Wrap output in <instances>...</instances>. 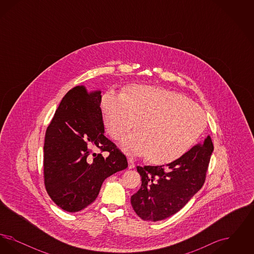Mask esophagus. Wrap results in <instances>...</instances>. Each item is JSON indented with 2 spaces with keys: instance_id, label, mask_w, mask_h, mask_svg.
<instances>
[{
  "instance_id": "34e87169",
  "label": "esophagus",
  "mask_w": 254,
  "mask_h": 254,
  "mask_svg": "<svg viewBox=\"0 0 254 254\" xmlns=\"http://www.w3.org/2000/svg\"><path fill=\"white\" fill-rule=\"evenodd\" d=\"M127 162H128V169H134V168H135L134 161H133L131 158H128V159H127Z\"/></svg>"
}]
</instances>
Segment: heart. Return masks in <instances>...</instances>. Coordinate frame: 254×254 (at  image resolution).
Returning a JSON list of instances; mask_svg holds the SVG:
<instances>
[{
    "instance_id": "heart-1",
    "label": "heart",
    "mask_w": 254,
    "mask_h": 254,
    "mask_svg": "<svg viewBox=\"0 0 254 254\" xmlns=\"http://www.w3.org/2000/svg\"><path fill=\"white\" fill-rule=\"evenodd\" d=\"M105 128L119 140L136 126L139 131L122 140V148L146 155L155 165L170 164L187 154L206 127L203 109L189 98L164 87L126 86L118 94L107 91L100 102Z\"/></svg>"
}]
</instances>
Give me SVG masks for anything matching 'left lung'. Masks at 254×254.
Wrapping results in <instances>:
<instances>
[{
  "instance_id": "1",
  "label": "left lung",
  "mask_w": 254,
  "mask_h": 254,
  "mask_svg": "<svg viewBox=\"0 0 254 254\" xmlns=\"http://www.w3.org/2000/svg\"><path fill=\"white\" fill-rule=\"evenodd\" d=\"M213 151L210 136L183 157L167 166L137 167L140 190L130 199L136 214L145 221H161L178 212L203 187Z\"/></svg>"
}]
</instances>
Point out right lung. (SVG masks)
<instances>
[{
	"label": "right lung",
	"mask_w": 254,
	"mask_h": 254,
	"mask_svg": "<svg viewBox=\"0 0 254 254\" xmlns=\"http://www.w3.org/2000/svg\"><path fill=\"white\" fill-rule=\"evenodd\" d=\"M101 91L70 89L50 122L44 145L45 186L62 209L77 212L90 205L105 179L127 168V158L105 136ZM106 151L105 158L101 152Z\"/></svg>",
	"instance_id": "add662e5"
}]
</instances>
